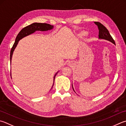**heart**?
Wrapping results in <instances>:
<instances>
[{
	"label": "heart",
	"instance_id": "b5f03b06",
	"mask_svg": "<svg viewBox=\"0 0 126 126\" xmlns=\"http://www.w3.org/2000/svg\"><path fill=\"white\" fill-rule=\"evenodd\" d=\"M86 33L85 32H81L80 34V36H84L86 35Z\"/></svg>",
	"mask_w": 126,
	"mask_h": 126
}]
</instances>
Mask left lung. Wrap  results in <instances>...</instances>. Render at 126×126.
<instances>
[{"label": "left lung", "mask_w": 126, "mask_h": 126, "mask_svg": "<svg viewBox=\"0 0 126 126\" xmlns=\"http://www.w3.org/2000/svg\"><path fill=\"white\" fill-rule=\"evenodd\" d=\"M94 23L97 25L98 27V29H99V38H100V39H104V40H108L109 41H110V42H111L112 43H113L114 45H116L115 41H114L113 38L112 37V36H111L108 30H107L102 24L100 23V22H95ZM72 88H73V90L74 91V88H73V84H72Z\"/></svg>", "instance_id": "left-lung-1"}]
</instances>
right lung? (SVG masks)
<instances>
[{
    "instance_id": "add662e5",
    "label": "right lung",
    "mask_w": 126,
    "mask_h": 126,
    "mask_svg": "<svg viewBox=\"0 0 126 126\" xmlns=\"http://www.w3.org/2000/svg\"><path fill=\"white\" fill-rule=\"evenodd\" d=\"M53 28V25H49L48 24H46V23H37V22H35L31 25L27 26L26 27H24L22 29L21 31H20V32L18 33L16 37L15 43H14L13 46V47L11 48V51H10V64L11 62V58H12L13 52L14 51L15 48L16 47L19 41L22 39V38L25 37V36H27L30 34H32L35 32L36 31H45L52 30ZM57 73L54 75V79H53V84L52 85V88H53V86L54 85V79H55V77L57 75ZM11 75V74H10ZM51 88V89H52Z\"/></svg>"
}]
</instances>
